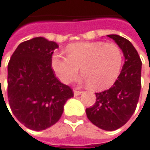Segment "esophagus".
<instances>
[{
    "label": "esophagus",
    "mask_w": 150,
    "mask_h": 150,
    "mask_svg": "<svg viewBox=\"0 0 150 150\" xmlns=\"http://www.w3.org/2000/svg\"><path fill=\"white\" fill-rule=\"evenodd\" d=\"M81 93H82V92H81V91L74 90V95H75V96H79V95H81Z\"/></svg>",
    "instance_id": "esophagus-1"
}]
</instances>
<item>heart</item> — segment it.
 <instances>
[{"instance_id": "1", "label": "heart", "mask_w": 150, "mask_h": 150, "mask_svg": "<svg viewBox=\"0 0 150 150\" xmlns=\"http://www.w3.org/2000/svg\"><path fill=\"white\" fill-rule=\"evenodd\" d=\"M68 55L55 52L52 68L64 83L69 82L80 70L83 73L80 81L95 90L110 87L118 78L122 65L121 50L115 43L84 41L67 47Z\"/></svg>"}]
</instances>
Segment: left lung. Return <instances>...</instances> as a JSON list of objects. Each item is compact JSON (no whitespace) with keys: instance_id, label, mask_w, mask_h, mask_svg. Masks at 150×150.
<instances>
[{"instance_id":"left-lung-1","label":"left lung","mask_w":150,"mask_h":150,"mask_svg":"<svg viewBox=\"0 0 150 150\" xmlns=\"http://www.w3.org/2000/svg\"><path fill=\"white\" fill-rule=\"evenodd\" d=\"M123 52L125 63L110 89L96 93V103L87 108L88 120L105 131H115L124 126L133 115L141 90L142 62L133 45L118 35H107Z\"/></svg>"}]
</instances>
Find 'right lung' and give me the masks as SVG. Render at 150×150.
I'll return each mask as SVG.
<instances>
[{
  "label": "right lung",
  "mask_w": 150,
  "mask_h": 150,
  "mask_svg": "<svg viewBox=\"0 0 150 150\" xmlns=\"http://www.w3.org/2000/svg\"><path fill=\"white\" fill-rule=\"evenodd\" d=\"M56 48V42L35 37L20 43L8 63L10 108L16 119L31 130L41 131L54 125L67 100L74 96L72 89L61 83L52 69Z\"/></svg>",
  "instance_id": "right-lung-1"
}]
</instances>
